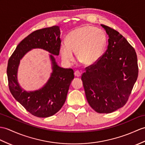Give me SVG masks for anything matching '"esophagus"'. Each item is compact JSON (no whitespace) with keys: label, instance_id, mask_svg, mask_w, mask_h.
<instances>
[{"label":"esophagus","instance_id":"34e87169","mask_svg":"<svg viewBox=\"0 0 145 145\" xmlns=\"http://www.w3.org/2000/svg\"><path fill=\"white\" fill-rule=\"evenodd\" d=\"M74 75H75V76L76 77H80L81 76V72L80 71H78V70H76V71L75 72Z\"/></svg>","mask_w":145,"mask_h":145}]
</instances>
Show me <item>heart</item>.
Instances as JSON below:
<instances>
[{
  "label": "heart",
  "mask_w": 145,
  "mask_h": 145,
  "mask_svg": "<svg viewBox=\"0 0 145 145\" xmlns=\"http://www.w3.org/2000/svg\"><path fill=\"white\" fill-rule=\"evenodd\" d=\"M107 38L103 31L92 26L85 25L73 30L67 36L65 42L59 48L63 62L70 63L74 60V53L80 62L91 65L101 57L106 45Z\"/></svg>",
  "instance_id": "obj_1"
}]
</instances>
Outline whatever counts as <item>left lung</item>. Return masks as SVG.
Returning a JSON list of instances; mask_svg holds the SVG:
<instances>
[{"mask_svg":"<svg viewBox=\"0 0 145 145\" xmlns=\"http://www.w3.org/2000/svg\"><path fill=\"white\" fill-rule=\"evenodd\" d=\"M109 36L106 52L85 69L82 80L86 99L96 112L108 114L127 103L138 75L137 56L124 37L101 25Z\"/></svg>","mask_w":145,"mask_h":145,"instance_id":"8db88e82","label":"left lung"}]
</instances>
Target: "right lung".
Segmentation results:
<instances>
[{"instance_id": "1", "label": "right lung", "mask_w": 145, "mask_h": 145, "mask_svg": "<svg viewBox=\"0 0 145 145\" xmlns=\"http://www.w3.org/2000/svg\"><path fill=\"white\" fill-rule=\"evenodd\" d=\"M59 26H53L33 31L23 39L16 47L8 61L7 73L9 89L15 99L32 115L48 117L54 115L65 103L69 86L74 78L72 69H63L57 65L54 56H59L61 44ZM42 48L52 54L53 72L42 89L26 92L18 83L17 72L20 60L30 50Z\"/></svg>"}]
</instances>
